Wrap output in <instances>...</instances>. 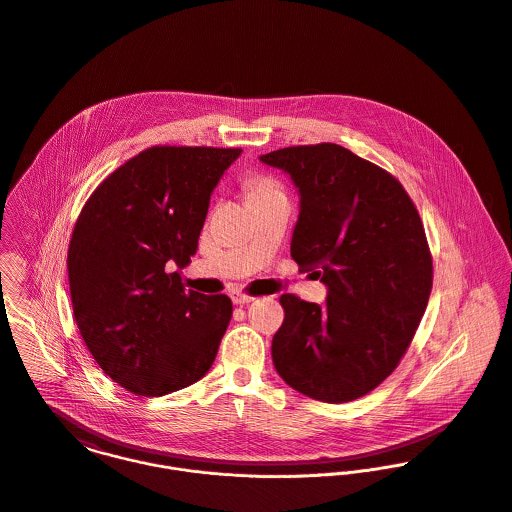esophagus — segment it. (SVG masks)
Segmentation results:
<instances>
[{"instance_id": "34e87169", "label": "esophagus", "mask_w": 512, "mask_h": 512, "mask_svg": "<svg viewBox=\"0 0 512 512\" xmlns=\"http://www.w3.org/2000/svg\"><path fill=\"white\" fill-rule=\"evenodd\" d=\"M229 296H231L233 304H249V302L253 300L251 294H245V292H241V290H231Z\"/></svg>"}]
</instances>
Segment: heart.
Segmentation results:
<instances>
[{"mask_svg":"<svg viewBox=\"0 0 512 512\" xmlns=\"http://www.w3.org/2000/svg\"><path fill=\"white\" fill-rule=\"evenodd\" d=\"M281 192V188L271 180V178H253L249 182V198H257V196H267V194H275Z\"/></svg>","mask_w":512,"mask_h":512,"instance_id":"1","label":"heart"}]
</instances>
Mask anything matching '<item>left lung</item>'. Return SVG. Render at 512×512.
<instances>
[{
    "label": "left lung",
    "mask_w": 512,
    "mask_h": 512,
    "mask_svg": "<svg viewBox=\"0 0 512 512\" xmlns=\"http://www.w3.org/2000/svg\"><path fill=\"white\" fill-rule=\"evenodd\" d=\"M259 161L298 188L290 255L328 286L324 304L281 296L275 369L306 397H363L397 369L428 304L432 257L420 216L393 174L336 143L286 147Z\"/></svg>",
    "instance_id": "1"
}]
</instances>
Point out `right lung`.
<instances>
[{"label":"right lung","mask_w":512,"mask_h":512,"mask_svg":"<svg viewBox=\"0 0 512 512\" xmlns=\"http://www.w3.org/2000/svg\"><path fill=\"white\" fill-rule=\"evenodd\" d=\"M241 149L151 147L112 172L72 231L80 336L117 385L163 397L202 379L231 320L226 294L184 288L210 196Z\"/></svg>","instance_id":"1"}]
</instances>
